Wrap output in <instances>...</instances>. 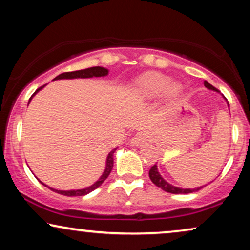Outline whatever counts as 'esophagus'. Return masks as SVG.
<instances>
[{
  "instance_id": "34e87169",
  "label": "esophagus",
  "mask_w": 250,
  "mask_h": 250,
  "mask_svg": "<svg viewBox=\"0 0 250 250\" xmlns=\"http://www.w3.org/2000/svg\"><path fill=\"white\" fill-rule=\"evenodd\" d=\"M148 141H149L148 133L139 132V133H136L134 136H133L131 141H129V143H131V146H141Z\"/></svg>"
}]
</instances>
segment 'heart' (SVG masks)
I'll return each mask as SVG.
<instances>
[{
  "mask_svg": "<svg viewBox=\"0 0 250 250\" xmlns=\"http://www.w3.org/2000/svg\"><path fill=\"white\" fill-rule=\"evenodd\" d=\"M134 90L142 98H155L163 93L168 102H175L183 93V86L179 82L170 81L166 75L149 71L138 77L134 82Z\"/></svg>",
  "mask_w": 250,
  "mask_h": 250,
  "instance_id": "heart-1",
  "label": "heart"
}]
</instances>
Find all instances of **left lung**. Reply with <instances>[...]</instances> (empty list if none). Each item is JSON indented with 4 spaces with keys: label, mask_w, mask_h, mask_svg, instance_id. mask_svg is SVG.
<instances>
[{
    "label": "left lung",
    "mask_w": 250,
    "mask_h": 250,
    "mask_svg": "<svg viewBox=\"0 0 250 250\" xmlns=\"http://www.w3.org/2000/svg\"><path fill=\"white\" fill-rule=\"evenodd\" d=\"M205 86H206L208 90H211L214 92H218V90H216L213 85H210L208 83L207 81L204 82ZM222 97L224 98V95H222ZM225 99V98H224ZM227 100V99H225ZM228 102V101H227ZM228 107L230 108V104H229L228 102ZM149 177L150 180H151V182L157 186L160 189H163L164 191H166V192H169V193H184V194H188V193H192V192H197V191H199L200 189H203L205 186H201V187H198V188H193V189H190V188H180V187H176V186H173V184H170L167 182V181L164 179V177L160 175V173L158 172V168H157V165H153L151 168L149 170ZM207 186V184H206Z\"/></svg>",
    "instance_id": "obj_1"
}]
</instances>
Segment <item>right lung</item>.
Wrapping results in <instances>:
<instances>
[{
    "label": "right lung",
    "instance_id": "right-lung-1",
    "mask_svg": "<svg viewBox=\"0 0 250 250\" xmlns=\"http://www.w3.org/2000/svg\"><path fill=\"white\" fill-rule=\"evenodd\" d=\"M109 74V70L107 68L104 67H100V66H97V67H91V68H86V69H82V70H77V71H69V73H62L60 75H58V76L54 78L53 81L56 80H74V78H92V77H104L107 76ZM45 86V85H43V86H41L40 88H37V90L34 92V94L30 97L29 101H28V104L32 99L34 98V95L39 93V92L42 90V88ZM117 148L112 149L110 152L108 153L107 156V159H105V167H104V173H102V175L99 177V180L97 182H94L92 186L87 187V188H84V189H77V190H57V189H53V188H50L49 186H46L45 183H43L42 181H40L41 183L43 184V186H45L49 188L50 190L54 191V192L57 193H60V194H63V196H68V197H74V196H85V194L92 192V191L97 189L101 186L102 183L104 182V180L107 179L109 176V174H110L111 169H112V166H114V153Z\"/></svg>",
    "mask_w": 250,
    "mask_h": 250
}]
</instances>
